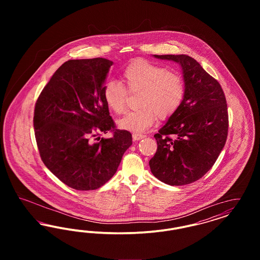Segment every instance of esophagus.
<instances>
[{"label":"esophagus","mask_w":260,"mask_h":260,"mask_svg":"<svg viewBox=\"0 0 260 260\" xmlns=\"http://www.w3.org/2000/svg\"><path fill=\"white\" fill-rule=\"evenodd\" d=\"M145 136L144 135H140V134H133V138L134 140H140L142 138H144Z\"/></svg>","instance_id":"1"}]
</instances>
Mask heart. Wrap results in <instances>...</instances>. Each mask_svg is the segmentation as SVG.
<instances>
[{"instance_id":"1","label":"heart","mask_w":260,"mask_h":260,"mask_svg":"<svg viewBox=\"0 0 260 260\" xmlns=\"http://www.w3.org/2000/svg\"><path fill=\"white\" fill-rule=\"evenodd\" d=\"M127 89L139 92V109L127 112L118 121L122 129L140 133L155 123L157 117L167 120L178 111L185 98V81L182 75L156 63L136 59L123 72ZM103 99L108 108L122 114L125 110L127 90L118 81L111 80L103 87Z\"/></svg>"}]
</instances>
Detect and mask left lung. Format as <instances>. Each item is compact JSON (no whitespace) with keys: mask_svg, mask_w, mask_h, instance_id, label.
<instances>
[{"mask_svg":"<svg viewBox=\"0 0 260 260\" xmlns=\"http://www.w3.org/2000/svg\"><path fill=\"white\" fill-rule=\"evenodd\" d=\"M154 56L181 66L186 92L178 111L154 136L158 148L149 166L154 176L169 185L190 184L210 171L225 145L226 99L219 83L194 58L185 54Z\"/></svg>","mask_w":260,"mask_h":260,"instance_id":"left-lung-1","label":"left lung"}]
</instances>
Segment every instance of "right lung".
<instances>
[{"mask_svg":"<svg viewBox=\"0 0 260 260\" xmlns=\"http://www.w3.org/2000/svg\"><path fill=\"white\" fill-rule=\"evenodd\" d=\"M112 64L101 57L63 63L35 105L33 124L41 159L64 184L76 190H94L105 184L133 144L129 132L116 129L103 99ZM108 130L113 132L111 139L96 137Z\"/></svg>","mask_w":260,"mask_h":260,"instance_id":"right-lung-1","label":"right lung"}]
</instances>
